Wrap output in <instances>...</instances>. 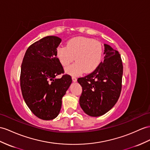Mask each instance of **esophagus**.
<instances>
[{
	"label": "esophagus",
	"mask_w": 150,
	"mask_h": 150,
	"mask_svg": "<svg viewBox=\"0 0 150 150\" xmlns=\"http://www.w3.org/2000/svg\"><path fill=\"white\" fill-rule=\"evenodd\" d=\"M72 81H74V82H76V81H77V78H76V77H74V76H72Z\"/></svg>",
	"instance_id": "esophagus-1"
}]
</instances>
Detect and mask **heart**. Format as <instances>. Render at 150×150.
Instances as JSON below:
<instances>
[{"label":"heart","mask_w":150,"mask_h":150,"mask_svg":"<svg viewBox=\"0 0 150 150\" xmlns=\"http://www.w3.org/2000/svg\"><path fill=\"white\" fill-rule=\"evenodd\" d=\"M101 44L89 38L78 37L69 40L66 46H59L57 57L63 66H67L74 60V64L65 68L67 74L78 76L85 71L90 73L99 65L103 57Z\"/></svg>","instance_id":"obj_1"}]
</instances>
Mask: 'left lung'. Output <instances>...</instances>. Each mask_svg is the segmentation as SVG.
<instances>
[{"instance_id": "obj_1", "label": "left lung", "mask_w": 150, "mask_h": 150, "mask_svg": "<svg viewBox=\"0 0 150 150\" xmlns=\"http://www.w3.org/2000/svg\"><path fill=\"white\" fill-rule=\"evenodd\" d=\"M104 58L90 74L78 79L83 92L79 104L90 116L108 112L118 101L122 90L123 64L118 51L104 44Z\"/></svg>"}]
</instances>
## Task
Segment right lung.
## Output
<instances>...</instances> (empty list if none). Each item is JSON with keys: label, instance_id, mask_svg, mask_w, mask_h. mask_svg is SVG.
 <instances>
[{"label": "right lung", "instance_id": "1", "mask_svg": "<svg viewBox=\"0 0 150 150\" xmlns=\"http://www.w3.org/2000/svg\"><path fill=\"white\" fill-rule=\"evenodd\" d=\"M62 39L46 36L28 47L21 67L20 86L25 103L40 119L50 120L59 114L62 98L72 83L71 76L64 74L57 57Z\"/></svg>", "mask_w": 150, "mask_h": 150}]
</instances>
